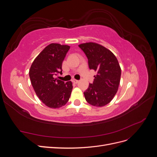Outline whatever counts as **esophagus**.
<instances>
[{
  "instance_id": "1",
  "label": "esophagus",
  "mask_w": 157,
  "mask_h": 157,
  "mask_svg": "<svg viewBox=\"0 0 157 157\" xmlns=\"http://www.w3.org/2000/svg\"><path fill=\"white\" fill-rule=\"evenodd\" d=\"M72 82H74V83H75V84H77L79 81H78V80H76V79H73L72 80Z\"/></svg>"
}]
</instances>
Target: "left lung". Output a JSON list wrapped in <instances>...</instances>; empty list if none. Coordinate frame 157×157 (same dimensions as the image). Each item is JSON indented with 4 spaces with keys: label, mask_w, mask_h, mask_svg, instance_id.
I'll list each match as a JSON object with an SVG mask.
<instances>
[{
    "label": "left lung",
    "mask_w": 157,
    "mask_h": 157,
    "mask_svg": "<svg viewBox=\"0 0 157 157\" xmlns=\"http://www.w3.org/2000/svg\"><path fill=\"white\" fill-rule=\"evenodd\" d=\"M88 58L90 69L97 71L92 84L84 92L90 105L103 107L115 96L120 84L121 69L112 52L101 45L88 42L78 45Z\"/></svg>",
    "instance_id": "obj_1"
}]
</instances>
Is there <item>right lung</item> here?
<instances>
[{
    "label": "right lung",
    "mask_w": 157,
    "mask_h": 157,
    "mask_svg": "<svg viewBox=\"0 0 157 157\" xmlns=\"http://www.w3.org/2000/svg\"><path fill=\"white\" fill-rule=\"evenodd\" d=\"M70 48L52 43L47 46L33 61L29 70L31 84L37 96L46 106L59 108L69 101L73 84L55 78L62 72L63 61Z\"/></svg>",
    "instance_id": "right-lung-1"
}]
</instances>
